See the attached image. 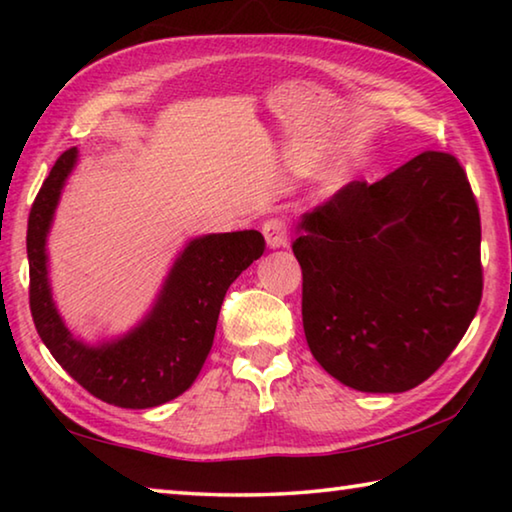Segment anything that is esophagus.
<instances>
[{
  "label": "esophagus",
  "mask_w": 512,
  "mask_h": 512,
  "mask_svg": "<svg viewBox=\"0 0 512 512\" xmlns=\"http://www.w3.org/2000/svg\"><path fill=\"white\" fill-rule=\"evenodd\" d=\"M262 232L266 237V244L271 248H284L289 244V223L282 216H273V219L264 221Z\"/></svg>",
  "instance_id": "esophagus-1"
}]
</instances>
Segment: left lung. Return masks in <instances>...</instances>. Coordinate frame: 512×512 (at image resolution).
Instances as JSON below:
<instances>
[{
    "label": "left lung",
    "mask_w": 512,
    "mask_h": 512,
    "mask_svg": "<svg viewBox=\"0 0 512 512\" xmlns=\"http://www.w3.org/2000/svg\"><path fill=\"white\" fill-rule=\"evenodd\" d=\"M302 325L329 375L404 393L443 366L483 291L481 216L454 155L352 180L298 223Z\"/></svg>",
    "instance_id": "left-lung-1"
}]
</instances>
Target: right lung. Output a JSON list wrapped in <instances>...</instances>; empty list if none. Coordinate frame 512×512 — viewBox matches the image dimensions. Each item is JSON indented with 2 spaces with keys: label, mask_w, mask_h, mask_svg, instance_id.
I'll return each instance as SVG.
<instances>
[{
  "label": "right lung",
  "mask_w": 512,
  "mask_h": 512,
  "mask_svg": "<svg viewBox=\"0 0 512 512\" xmlns=\"http://www.w3.org/2000/svg\"><path fill=\"white\" fill-rule=\"evenodd\" d=\"M76 158V146L60 155L31 205L27 255L33 323L51 357L85 391L121 409H151L194 384L212 350L225 291L262 257L266 241L257 230L189 241L142 323L121 339L94 348L74 339L65 327L47 277L49 225Z\"/></svg>",
  "instance_id": "add662e5"
}]
</instances>
